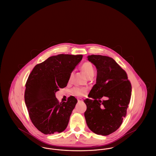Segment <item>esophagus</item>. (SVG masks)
<instances>
[{"label": "esophagus", "instance_id": "1", "mask_svg": "<svg viewBox=\"0 0 156 156\" xmlns=\"http://www.w3.org/2000/svg\"><path fill=\"white\" fill-rule=\"evenodd\" d=\"M78 103L81 102H82V100L81 99H78Z\"/></svg>", "mask_w": 156, "mask_h": 156}]
</instances>
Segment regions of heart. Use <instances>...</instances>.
Instances as JSON below:
<instances>
[{"mask_svg":"<svg viewBox=\"0 0 156 156\" xmlns=\"http://www.w3.org/2000/svg\"><path fill=\"white\" fill-rule=\"evenodd\" d=\"M81 69L82 72L86 75V76L89 78L93 77L95 73L94 67L92 63L90 62L87 61L85 62L81 66ZM73 94L76 96H83L86 92V89L83 88L75 87L72 89Z\"/></svg>","mask_w":156,"mask_h":156,"instance_id":"obj_1","label":"heart"}]
</instances>
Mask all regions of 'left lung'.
Listing matches in <instances>:
<instances>
[{"instance_id": "1", "label": "left lung", "mask_w": 156, "mask_h": 156, "mask_svg": "<svg viewBox=\"0 0 156 156\" xmlns=\"http://www.w3.org/2000/svg\"><path fill=\"white\" fill-rule=\"evenodd\" d=\"M88 59L97 69V82L84 102L87 124L94 133L108 136L122 125L132 95V85L125 71L111 57L91 55ZM103 97L106 100L100 99Z\"/></svg>"}]
</instances>
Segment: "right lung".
<instances>
[{
	"label": "right lung",
	"instance_id": "add662e5",
	"mask_svg": "<svg viewBox=\"0 0 156 156\" xmlns=\"http://www.w3.org/2000/svg\"><path fill=\"white\" fill-rule=\"evenodd\" d=\"M82 55L58 54L34 67L26 83L24 101L30 119L44 134L61 133L67 128L77 103L74 97L60 102L55 97L59 88L67 85L71 74Z\"/></svg>",
	"mask_w": 156,
	"mask_h": 156
}]
</instances>
